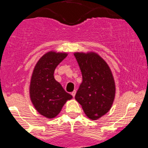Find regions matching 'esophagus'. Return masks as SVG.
I'll return each mask as SVG.
<instances>
[{"mask_svg":"<svg viewBox=\"0 0 148 148\" xmlns=\"http://www.w3.org/2000/svg\"><path fill=\"white\" fill-rule=\"evenodd\" d=\"M76 92H76V90H74L72 92H71V95L73 96V97H75Z\"/></svg>","mask_w":148,"mask_h":148,"instance_id":"obj_1","label":"esophagus"}]
</instances>
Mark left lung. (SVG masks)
Instances as JSON below:
<instances>
[{"label":"left lung","mask_w":148,"mask_h":148,"mask_svg":"<svg viewBox=\"0 0 148 148\" xmlns=\"http://www.w3.org/2000/svg\"><path fill=\"white\" fill-rule=\"evenodd\" d=\"M82 74L75 99L86 115L98 120L111 109L115 97V82L107 62L95 52L74 53Z\"/></svg>","instance_id":"obj_1"}]
</instances>
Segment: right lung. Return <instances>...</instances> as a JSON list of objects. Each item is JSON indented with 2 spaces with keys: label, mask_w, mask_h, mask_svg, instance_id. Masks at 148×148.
<instances>
[{
  "label": "right lung",
  "mask_w": 148,
  "mask_h": 148,
  "mask_svg": "<svg viewBox=\"0 0 148 148\" xmlns=\"http://www.w3.org/2000/svg\"><path fill=\"white\" fill-rule=\"evenodd\" d=\"M67 55L65 52H47L40 58L33 71L30 98L37 112L48 119L56 117L66 101L72 99L53 76L55 69Z\"/></svg>",
  "instance_id": "obj_1"
}]
</instances>
